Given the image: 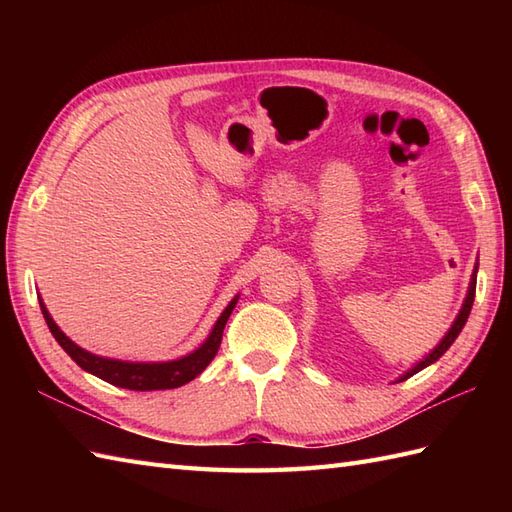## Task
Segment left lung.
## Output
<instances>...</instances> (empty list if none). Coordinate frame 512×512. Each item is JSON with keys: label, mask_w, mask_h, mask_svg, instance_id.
Instances as JSON below:
<instances>
[{"label": "left lung", "mask_w": 512, "mask_h": 512, "mask_svg": "<svg viewBox=\"0 0 512 512\" xmlns=\"http://www.w3.org/2000/svg\"><path fill=\"white\" fill-rule=\"evenodd\" d=\"M475 281H477V266H475V270H473V277H471V284H469V295H466V299H464V303H462V310H460L458 317H455V321H453V325L449 328V332L444 334V339L438 343V347H433V352H431L429 356H424V361H420L416 367L409 369L407 374H402L398 380H407V378H411L413 374H418L420 369H424V367L431 365V363H436L438 358H440L444 352H447L449 347L453 345V341L458 339V334L462 332L464 323H466V319H469L471 308H473V299H475Z\"/></svg>", "instance_id": "1"}]
</instances>
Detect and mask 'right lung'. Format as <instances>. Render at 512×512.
Returning <instances> with one entry per match:
<instances>
[{"label":"right lung","instance_id":"right-lung-1","mask_svg":"<svg viewBox=\"0 0 512 512\" xmlns=\"http://www.w3.org/2000/svg\"><path fill=\"white\" fill-rule=\"evenodd\" d=\"M237 299L239 297H235L231 303H228L226 310L220 314V319L215 321L209 339H206L198 350L178 358V361H167V363H129V361H116V358H103L92 352H85L83 347L72 343L68 336L59 330V325L52 321L50 312L46 310V306H43L41 299H39V306L54 339H57V343L65 352H68L72 361L81 369H85V372L99 376L101 380H105V383L123 387V389L156 391V389L182 387L204 372V367L213 361L217 350H220L224 325L228 317H231Z\"/></svg>","mask_w":512,"mask_h":512}]
</instances>
